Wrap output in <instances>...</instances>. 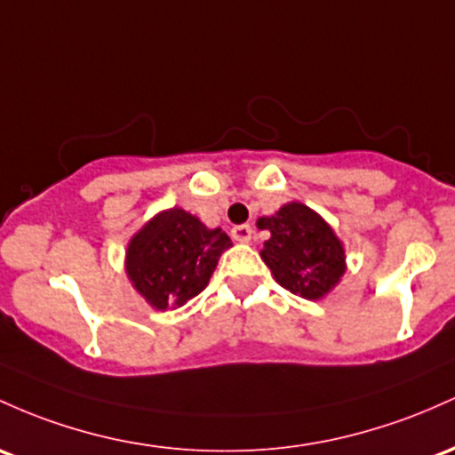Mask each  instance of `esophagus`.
Instances as JSON below:
<instances>
[{
	"label": "esophagus",
	"mask_w": 455,
	"mask_h": 455,
	"mask_svg": "<svg viewBox=\"0 0 455 455\" xmlns=\"http://www.w3.org/2000/svg\"><path fill=\"white\" fill-rule=\"evenodd\" d=\"M231 235H233V239H235V242H242V243L251 242V239H252V227H251V224H239V227H233Z\"/></svg>",
	"instance_id": "34e87169"
}]
</instances>
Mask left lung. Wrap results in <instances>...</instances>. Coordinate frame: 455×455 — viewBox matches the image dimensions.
<instances>
[{"instance_id": "left-lung-1", "label": "left lung", "mask_w": 455, "mask_h": 455, "mask_svg": "<svg viewBox=\"0 0 455 455\" xmlns=\"http://www.w3.org/2000/svg\"><path fill=\"white\" fill-rule=\"evenodd\" d=\"M269 231L261 259L274 281L307 300H322L346 274V248L331 224L300 201L284 203L272 216L257 220Z\"/></svg>"}]
</instances>
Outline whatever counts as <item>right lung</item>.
<instances>
[{"label": "right lung", "mask_w": 455, "mask_h": 455, "mask_svg": "<svg viewBox=\"0 0 455 455\" xmlns=\"http://www.w3.org/2000/svg\"><path fill=\"white\" fill-rule=\"evenodd\" d=\"M222 228H209L181 207L164 209L142 224L124 251L129 283L155 311L183 307L209 284L224 251Z\"/></svg>", "instance_id": "obj_1"}]
</instances>
